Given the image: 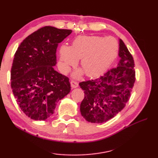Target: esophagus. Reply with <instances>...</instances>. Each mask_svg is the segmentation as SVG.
Instances as JSON below:
<instances>
[{
  "instance_id": "34e87169",
  "label": "esophagus",
  "mask_w": 158,
  "mask_h": 158,
  "mask_svg": "<svg viewBox=\"0 0 158 158\" xmlns=\"http://www.w3.org/2000/svg\"><path fill=\"white\" fill-rule=\"evenodd\" d=\"M70 84H71V86H72V88H73V89H74V88H77V87L79 86L78 83H77L75 81H73H73H71Z\"/></svg>"
}]
</instances>
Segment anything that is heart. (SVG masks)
Here are the masks:
<instances>
[{"mask_svg":"<svg viewBox=\"0 0 158 158\" xmlns=\"http://www.w3.org/2000/svg\"><path fill=\"white\" fill-rule=\"evenodd\" d=\"M118 44L114 37L82 35L74 40L71 47L60 49V65L63 71L81 59L80 65L89 77L98 76L110 65L117 54Z\"/></svg>","mask_w":158,"mask_h":158,"instance_id":"1","label":"heart"}]
</instances>
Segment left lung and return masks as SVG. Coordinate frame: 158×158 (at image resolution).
<instances>
[{
  "instance_id": "left-lung-1",
  "label": "left lung",
  "mask_w": 158,
  "mask_h": 158,
  "mask_svg": "<svg viewBox=\"0 0 158 158\" xmlns=\"http://www.w3.org/2000/svg\"><path fill=\"white\" fill-rule=\"evenodd\" d=\"M119 63L98 79L79 83L84 91L80 105L81 116L93 123L110 120L125 107L135 82L133 57L119 40Z\"/></svg>"
}]
</instances>
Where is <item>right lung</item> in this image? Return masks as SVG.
Listing matches in <instances>:
<instances>
[{
  "label": "right lung",
  "mask_w": 158,
  "mask_h": 158,
  "mask_svg": "<svg viewBox=\"0 0 158 158\" xmlns=\"http://www.w3.org/2000/svg\"><path fill=\"white\" fill-rule=\"evenodd\" d=\"M73 31L40 28L23 40L15 54L11 87L18 105L35 121H44L58 102L70 92L69 78L53 69L58 44Z\"/></svg>",
  "instance_id": "1"
}]
</instances>
